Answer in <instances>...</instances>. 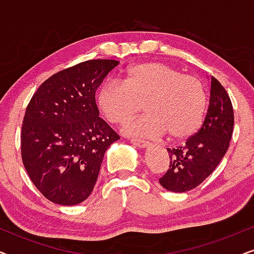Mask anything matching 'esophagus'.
<instances>
[{
  "mask_svg": "<svg viewBox=\"0 0 254 254\" xmlns=\"http://www.w3.org/2000/svg\"><path fill=\"white\" fill-rule=\"evenodd\" d=\"M130 142L137 148H148L149 147L148 142H145L143 140H138V138H130Z\"/></svg>",
  "mask_w": 254,
  "mask_h": 254,
  "instance_id": "obj_1",
  "label": "esophagus"
}]
</instances>
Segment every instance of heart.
Instances as JSON below:
<instances>
[{"label": "heart", "mask_w": 254, "mask_h": 254, "mask_svg": "<svg viewBox=\"0 0 254 254\" xmlns=\"http://www.w3.org/2000/svg\"><path fill=\"white\" fill-rule=\"evenodd\" d=\"M97 104L104 118L114 125L125 124L143 106L147 116L127 124L125 133L142 137L168 133L170 140L183 141L200 129L207 93L195 76L163 62H143L128 68L124 82L104 83Z\"/></svg>", "instance_id": "heart-1"}]
</instances>
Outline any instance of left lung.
Masks as SVG:
<instances>
[{"instance_id":"obj_1","label":"left lung","mask_w":254,"mask_h":254,"mask_svg":"<svg viewBox=\"0 0 254 254\" xmlns=\"http://www.w3.org/2000/svg\"><path fill=\"white\" fill-rule=\"evenodd\" d=\"M234 131V109L227 90L214 76L210 79L209 106L202 126L177 148H166L170 166L159 184L184 193L210 176L227 152Z\"/></svg>"}]
</instances>
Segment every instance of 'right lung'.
Masks as SVG:
<instances>
[{
  "label": "right lung",
  "instance_id": "1",
  "mask_svg": "<svg viewBox=\"0 0 254 254\" xmlns=\"http://www.w3.org/2000/svg\"><path fill=\"white\" fill-rule=\"evenodd\" d=\"M119 64L89 60L52 75L26 107L20 133L23 164L52 202L74 206L88 199L105 151L120 136L99 118L96 90Z\"/></svg>",
  "mask_w": 254,
  "mask_h": 254
}]
</instances>
